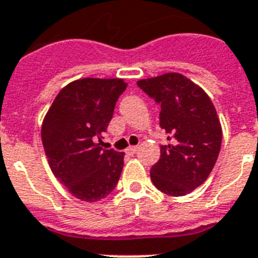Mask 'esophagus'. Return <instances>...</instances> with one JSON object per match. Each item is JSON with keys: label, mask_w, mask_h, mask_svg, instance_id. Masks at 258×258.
Masks as SVG:
<instances>
[{"label": "esophagus", "mask_w": 258, "mask_h": 258, "mask_svg": "<svg viewBox=\"0 0 258 258\" xmlns=\"http://www.w3.org/2000/svg\"><path fill=\"white\" fill-rule=\"evenodd\" d=\"M138 151H139L138 145H134V147H128V148H127L126 153L127 154H131V156H132V154H135Z\"/></svg>", "instance_id": "1"}]
</instances>
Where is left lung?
<instances>
[{"mask_svg": "<svg viewBox=\"0 0 258 258\" xmlns=\"http://www.w3.org/2000/svg\"><path fill=\"white\" fill-rule=\"evenodd\" d=\"M138 87L161 105L160 126L170 144L151 169L153 184L170 196H184L203 184L221 151L222 128L209 96L184 75L167 73Z\"/></svg>", "mask_w": 258, "mask_h": 258, "instance_id": "8db88e82", "label": "left lung"}]
</instances>
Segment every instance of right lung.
<instances>
[{"label": "right lung", "instance_id": "obj_1", "mask_svg": "<svg viewBox=\"0 0 258 258\" xmlns=\"http://www.w3.org/2000/svg\"><path fill=\"white\" fill-rule=\"evenodd\" d=\"M127 83L86 78L61 89L41 128L44 151L55 178L87 203L105 199L123 169V152L102 149V135Z\"/></svg>", "mask_w": 258, "mask_h": 258}]
</instances>
